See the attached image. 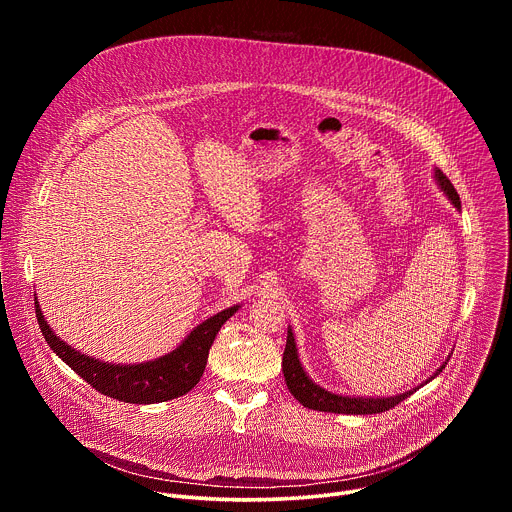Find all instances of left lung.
<instances>
[{
	"mask_svg": "<svg viewBox=\"0 0 512 512\" xmlns=\"http://www.w3.org/2000/svg\"><path fill=\"white\" fill-rule=\"evenodd\" d=\"M433 178L437 182V186H440L444 190V194L448 196V200L458 208L462 210V204H460V196L456 192V188L452 186V182L446 178V174L442 170H433ZM450 360V358H448ZM444 362L440 369H437L427 381L435 379L437 375H440L444 369H446ZM281 369H283V377H285V383H287V389L289 393L294 395L304 407L308 409H314V411H326V413H346V415H371V413H383V411H389L391 407L399 405L403 399H407L409 395H413V391H417L419 387L427 385L421 383L419 387L411 389V391H405V393H399V395H393V397H358V395H340V393H332L324 387H320L318 383H314L308 373L304 371L302 362H300V356H298V346H296V338H294V332H291V328H287V342H285V350H283V360H281Z\"/></svg>",
	"mask_w": 512,
	"mask_h": 512,
	"instance_id": "8db88e82",
	"label": "left lung"
}]
</instances>
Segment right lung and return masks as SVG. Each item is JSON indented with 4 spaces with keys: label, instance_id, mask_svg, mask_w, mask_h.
<instances>
[{
    "label": "right lung",
    "instance_id": "obj_1",
    "mask_svg": "<svg viewBox=\"0 0 512 512\" xmlns=\"http://www.w3.org/2000/svg\"><path fill=\"white\" fill-rule=\"evenodd\" d=\"M34 306L42 336L58 358H62L72 371L81 375V379H85L99 393L135 405L170 401L194 389L204 373L214 336L241 308V304H237L210 316L198 324L172 352L160 358L137 364H115L83 354L60 340V336H56L46 322L38 298L34 300Z\"/></svg>",
    "mask_w": 512,
    "mask_h": 512
}]
</instances>
